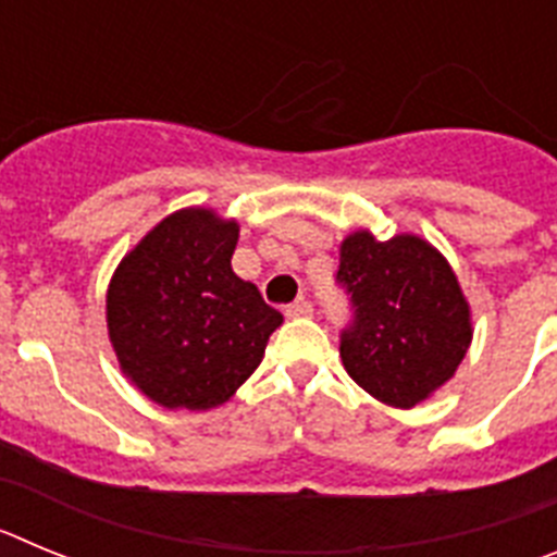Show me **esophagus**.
I'll use <instances>...</instances> for the list:
<instances>
[{
    "mask_svg": "<svg viewBox=\"0 0 557 557\" xmlns=\"http://www.w3.org/2000/svg\"><path fill=\"white\" fill-rule=\"evenodd\" d=\"M284 312H287V318H309V314H312V304L304 301V298H298V301L289 304Z\"/></svg>",
    "mask_w": 557,
    "mask_h": 557,
    "instance_id": "34e87169",
    "label": "esophagus"
}]
</instances>
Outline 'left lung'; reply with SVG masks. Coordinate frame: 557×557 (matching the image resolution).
Returning a JSON list of instances; mask_svg holds the SVG:
<instances>
[{"mask_svg":"<svg viewBox=\"0 0 557 557\" xmlns=\"http://www.w3.org/2000/svg\"><path fill=\"white\" fill-rule=\"evenodd\" d=\"M334 282L351 304L339 357L359 387L407 410L455 376L471 343L469 304L430 243L359 231L339 248Z\"/></svg>","mask_w":557,"mask_h":557,"instance_id":"1","label":"left lung"}]
</instances>
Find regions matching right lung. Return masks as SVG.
Masks as SVG:
<instances>
[{
  "instance_id": "add662e5",
  "label": "right lung",
  "mask_w": 557,
  "mask_h": 557,
  "mask_svg": "<svg viewBox=\"0 0 557 557\" xmlns=\"http://www.w3.org/2000/svg\"><path fill=\"white\" fill-rule=\"evenodd\" d=\"M239 225L209 209L161 220L108 287V334L122 371L161 407L209 410L262 362L282 312L231 270Z\"/></svg>"
}]
</instances>
